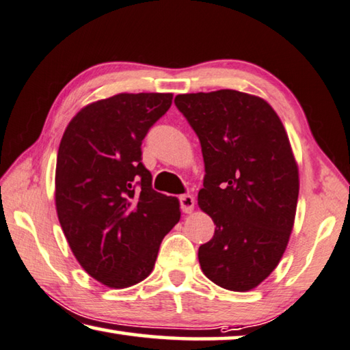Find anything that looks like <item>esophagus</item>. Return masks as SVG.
<instances>
[{
    "instance_id": "1",
    "label": "esophagus",
    "mask_w": 350,
    "mask_h": 350,
    "mask_svg": "<svg viewBox=\"0 0 350 350\" xmlns=\"http://www.w3.org/2000/svg\"><path fill=\"white\" fill-rule=\"evenodd\" d=\"M180 203H181V209L185 213H192L193 207H195V198L192 195H180Z\"/></svg>"
}]
</instances>
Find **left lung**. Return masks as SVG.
<instances>
[{
  "label": "left lung",
  "mask_w": 350,
  "mask_h": 350,
  "mask_svg": "<svg viewBox=\"0 0 350 350\" xmlns=\"http://www.w3.org/2000/svg\"><path fill=\"white\" fill-rule=\"evenodd\" d=\"M175 104L200 138L198 206L217 226L198 249L201 271L223 289L252 291L278 266L295 223L299 175L289 137L256 95L221 89L176 95Z\"/></svg>",
  "instance_id": "8db88e82"
}]
</instances>
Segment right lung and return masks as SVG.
Returning <instances> with one entry per match:
<instances>
[{
    "mask_svg": "<svg viewBox=\"0 0 350 350\" xmlns=\"http://www.w3.org/2000/svg\"><path fill=\"white\" fill-rule=\"evenodd\" d=\"M172 94H116L78 110L61 138L55 206L72 254L92 278L126 289L147 278L180 201L152 189L141 141Z\"/></svg>",
    "mask_w": 350,
    "mask_h": 350,
    "instance_id": "1",
    "label": "right lung"
}]
</instances>
